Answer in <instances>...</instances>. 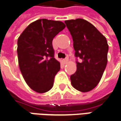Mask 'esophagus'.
<instances>
[{"instance_id":"obj_1","label":"esophagus","mask_w":121,"mask_h":121,"mask_svg":"<svg viewBox=\"0 0 121 121\" xmlns=\"http://www.w3.org/2000/svg\"><path fill=\"white\" fill-rule=\"evenodd\" d=\"M63 63H65V64H66V63H68V61H69V59H68V58H65V59H63Z\"/></svg>"}]
</instances>
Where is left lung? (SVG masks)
Wrapping results in <instances>:
<instances>
[{
    "mask_svg": "<svg viewBox=\"0 0 121 121\" xmlns=\"http://www.w3.org/2000/svg\"><path fill=\"white\" fill-rule=\"evenodd\" d=\"M73 40L77 71L71 75V84L76 90L87 92L98 85L108 63L109 46L106 38L85 19L65 21Z\"/></svg>",
    "mask_w": 121,
    "mask_h": 121,
    "instance_id": "left-lung-1",
    "label": "left lung"
}]
</instances>
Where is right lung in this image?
I'll return each instance as SVG.
<instances>
[{
	"instance_id": "add662e5",
	"label": "right lung",
	"mask_w": 121,
	"mask_h": 121,
	"mask_svg": "<svg viewBox=\"0 0 121 121\" xmlns=\"http://www.w3.org/2000/svg\"><path fill=\"white\" fill-rule=\"evenodd\" d=\"M65 27L60 21L38 19L25 28L17 39L19 69L29 86L44 93L53 86L60 63L54 58L53 39Z\"/></svg>"
}]
</instances>
